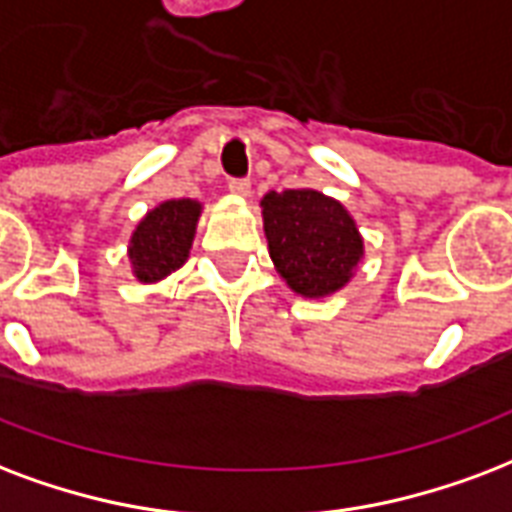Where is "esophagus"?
<instances>
[{"mask_svg":"<svg viewBox=\"0 0 512 512\" xmlns=\"http://www.w3.org/2000/svg\"><path fill=\"white\" fill-rule=\"evenodd\" d=\"M228 190L230 193H236V195H249L252 193V182L244 177H236V179H230L228 182Z\"/></svg>","mask_w":512,"mask_h":512,"instance_id":"1","label":"esophagus"}]
</instances>
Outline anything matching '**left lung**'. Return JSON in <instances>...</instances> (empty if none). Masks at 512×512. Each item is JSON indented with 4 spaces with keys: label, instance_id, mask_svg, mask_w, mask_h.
I'll use <instances>...</instances> for the list:
<instances>
[{
    "label": "left lung",
    "instance_id": "8db88e82",
    "mask_svg": "<svg viewBox=\"0 0 512 512\" xmlns=\"http://www.w3.org/2000/svg\"><path fill=\"white\" fill-rule=\"evenodd\" d=\"M260 206L271 260L292 290L325 298L349 282L362 239L338 201L317 190H284L268 193Z\"/></svg>",
    "mask_w": 512,
    "mask_h": 512
}]
</instances>
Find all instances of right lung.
Returning a JSON list of instances; mask_svg holds the SVG:
<instances>
[{"label": "right lung", "instance_id": "add662e5", "mask_svg": "<svg viewBox=\"0 0 512 512\" xmlns=\"http://www.w3.org/2000/svg\"><path fill=\"white\" fill-rule=\"evenodd\" d=\"M198 217L201 204L190 198L166 201L147 212V217L136 225L128 249L139 282H161L185 263L187 252L193 247Z\"/></svg>", "mask_w": 512, "mask_h": 512}]
</instances>
